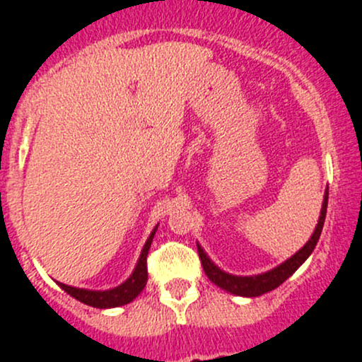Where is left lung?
<instances>
[{"label": "left lung", "mask_w": 362, "mask_h": 362, "mask_svg": "<svg viewBox=\"0 0 362 362\" xmlns=\"http://www.w3.org/2000/svg\"><path fill=\"white\" fill-rule=\"evenodd\" d=\"M327 196H329V191L326 189L324 192V202L322 208H320V217L317 221L315 231L310 236L308 242L301 247L294 255H291L287 261H284L282 264H279L276 268L269 269V272L259 273V275H250V276H238L231 275V273H226L224 269L218 268L214 261L206 255V252L203 250V247L198 243V254L199 259H202V264L204 273H206L208 279L218 286L221 289L228 291V293L235 296H243V298H255V296H261L264 293H269V291L276 289L280 284L286 282L291 275L310 257L313 249H315L317 242L320 238V233H322L324 221H326V210H327Z\"/></svg>", "instance_id": "1"}]
</instances>
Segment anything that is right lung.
Returning <instances> with one entry per match:
<instances>
[{"mask_svg": "<svg viewBox=\"0 0 362 362\" xmlns=\"http://www.w3.org/2000/svg\"><path fill=\"white\" fill-rule=\"evenodd\" d=\"M159 226V224H158ZM158 226L154 228V231L151 233V236L145 242L144 249H141L140 259H138L136 266H134L133 273L129 275V279L126 282H122L120 286L113 287L108 291H90V289H78V287L66 286V284L57 282V286L68 293L71 298L78 299L83 305L94 306V308H115V306L127 305V303L133 301L141 291L147 286V254L151 249V243L154 240L156 231H158Z\"/></svg>", "mask_w": 362, "mask_h": 362, "instance_id": "right-lung-1", "label": "right lung"}]
</instances>
